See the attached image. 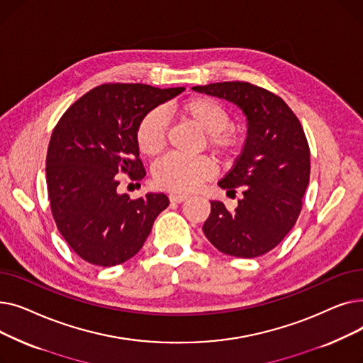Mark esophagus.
I'll return each mask as SVG.
<instances>
[{
  "label": "esophagus",
  "instance_id": "34e87169",
  "mask_svg": "<svg viewBox=\"0 0 363 363\" xmlns=\"http://www.w3.org/2000/svg\"><path fill=\"white\" fill-rule=\"evenodd\" d=\"M186 199H188V196H185V194H177V193L169 194V200H170L172 203H182V201H185Z\"/></svg>",
  "mask_w": 363,
  "mask_h": 363
}]
</instances>
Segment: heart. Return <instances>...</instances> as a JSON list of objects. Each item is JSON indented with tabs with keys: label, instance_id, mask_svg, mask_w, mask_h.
I'll use <instances>...</instances> for the list:
<instances>
[{
	"label": "heart",
	"instance_id": "obj_1",
	"mask_svg": "<svg viewBox=\"0 0 363 363\" xmlns=\"http://www.w3.org/2000/svg\"><path fill=\"white\" fill-rule=\"evenodd\" d=\"M182 121H186L203 133L206 144L215 156L222 160L231 159L237 150V140L228 130L231 118L228 110L216 100L208 97H191L172 107ZM167 121L162 108H151L140 119L135 129L138 150L147 157L159 156L166 145ZM213 175V164L206 157L186 159L167 156L152 170L159 188L175 193H188L204 179Z\"/></svg>",
	"mask_w": 363,
	"mask_h": 363
}]
</instances>
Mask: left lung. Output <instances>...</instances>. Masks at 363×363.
<instances>
[{
    "instance_id": "obj_1",
    "label": "left lung",
    "mask_w": 363,
    "mask_h": 363,
    "mask_svg": "<svg viewBox=\"0 0 363 363\" xmlns=\"http://www.w3.org/2000/svg\"><path fill=\"white\" fill-rule=\"evenodd\" d=\"M194 91L235 104L247 138L234 167L218 182L242 199L234 212L211 201L203 233L225 255L252 259L271 252L294 226L309 185L311 151L291 108L278 95L249 82H218Z\"/></svg>"
}]
</instances>
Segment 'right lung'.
<instances>
[{"mask_svg":"<svg viewBox=\"0 0 363 363\" xmlns=\"http://www.w3.org/2000/svg\"><path fill=\"white\" fill-rule=\"evenodd\" d=\"M185 88L104 84L73 103L52 130L47 152L51 212L73 252L97 266L121 264L144 245L169 206L163 193L130 200L119 175L145 177L135 129L144 114Z\"/></svg>","mask_w":363,"mask_h":363,"instance_id":"1","label":"right lung"}]
</instances>
